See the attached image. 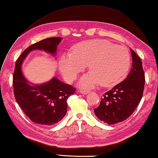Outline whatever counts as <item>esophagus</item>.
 <instances>
[{
    "label": "esophagus",
    "mask_w": 158,
    "mask_h": 158,
    "mask_svg": "<svg viewBox=\"0 0 158 158\" xmlns=\"http://www.w3.org/2000/svg\"><path fill=\"white\" fill-rule=\"evenodd\" d=\"M90 92L89 91H86V90H81L80 91V93L83 94H89Z\"/></svg>",
    "instance_id": "esophagus-1"
}]
</instances>
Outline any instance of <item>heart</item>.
Segmentation results:
<instances>
[{
    "mask_svg": "<svg viewBox=\"0 0 158 158\" xmlns=\"http://www.w3.org/2000/svg\"><path fill=\"white\" fill-rule=\"evenodd\" d=\"M130 63L126 47L106 40L92 39L77 43L72 53H62L58 67L64 78L71 82L88 64L90 72L80 78L79 85L90 89L100 83L104 87L116 84L126 75Z\"/></svg>",
    "mask_w": 158,
    "mask_h": 158,
    "instance_id": "1",
    "label": "heart"
}]
</instances>
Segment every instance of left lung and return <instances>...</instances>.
Here are the masks:
<instances>
[{"label":"left lung","instance_id":"1","mask_svg":"<svg viewBox=\"0 0 158 158\" xmlns=\"http://www.w3.org/2000/svg\"><path fill=\"white\" fill-rule=\"evenodd\" d=\"M130 52L132 65L128 75L106 92L99 106L94 109L96 116L109 125L128 118L142 98L145 81L142 61L132 49Z\"/></svg>","mask_w":158,"mask_h":158}]
</instances>
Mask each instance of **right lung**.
<instances>
[{"instance_id":"right-lung-1","label":"right lung","mask_w":158,"mask_h":158,"mask_svg":"<svg viewBox=\"0 0 158 158\" xmlns=\"http://www.w3.org/2000/svg\"><path fill=\"white\" fill-rule=\"evenodd\" d=\"M62 37L46 39L26 49L15 64L13 73V90L17 102L33 122L52 126L61 121L67 113V100L75 89L53 77L49 81L36 84L28 81L22 71L26 57L34 50H40L56 56Z\"/></svg>"}]
</instances>
